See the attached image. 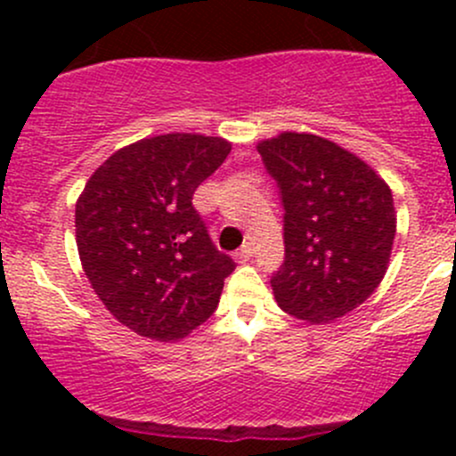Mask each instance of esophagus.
<instances>
[{
    "label": "esophagus",
    "instance_id": "obj_1",
    "mask_svg": "<svg viewBox=\"0 0 456 456\" xmlns=\"http://www.w3.org/2000/svg\"><path fill=\"white\" fill-rule=\"evenodd\" d=\"M236 257H238V260H240V262L251 260V257H254V245H251V242H247V245H242L240 251H238V254H236Z\"/></svg>",
    "mask_w": 456,
    "mask_h": 456
}]
</instances>
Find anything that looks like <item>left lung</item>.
I'll return each instance as SVG.
<instances>
[{"label": "left lung", "mask_w": 456, "mask_h": 456, "mask_svg": "<svg viewBox=\"0 0 456 456\" xmlns=\"http://www.w3.org/2000/svg\"><path fill=\"white\" fill-rule=\"evenodd\" d=\"M284 207V262L273 275L280 309L311 324L357 309L379 287L393 251V191L338 142L282 132L257 142Z\"/></svg>", "instance_id": "left-lung-1"}]
</instances>
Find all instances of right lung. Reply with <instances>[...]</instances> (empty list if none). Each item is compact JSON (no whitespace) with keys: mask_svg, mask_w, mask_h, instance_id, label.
I'll use <instances>...</instances> for the list:
<instances>
[{"mask_svg":"<svg viewBox=\"0 0 456 456\" xmlns=\"http://www.w3.org/2000/svg\"><path fill=\"white\" fill-rule=\"evenodd\" d=\"M220 136L160 134L114 151L75 209L77 247L105 309L142 338L181 339L216 311L236 262L191 205L223 165Z\"/></svg>","mask_w":456,"mask_h":456,"instance_id":"obj_1","label":"right lung"}]
</instances>
